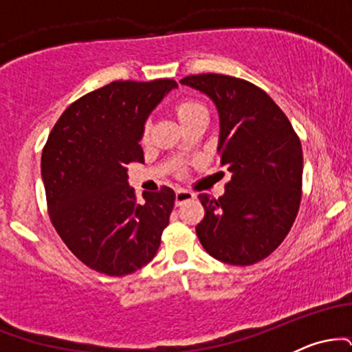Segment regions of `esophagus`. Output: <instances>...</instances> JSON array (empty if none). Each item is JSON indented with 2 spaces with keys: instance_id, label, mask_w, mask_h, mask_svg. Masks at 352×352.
Here are the masks:
<instances>
[{
  "instance_id": "34e87169",
  "label": "esophagus",
  "mask_w": 352,
  "mask_h": 352,
  "mask_svg": "<svg viewBox=\"0 0 352 352\" xmlns=\"http://www.w3.org/2000/svg\"><path fill=\"white\" fill-rule=\"evenodd\" d=\"M193 197H195V195H193L192 192H188V190H184V188L177 190V192H175V205H177V207H180L182 204L192 200Z\"/></svg>"
}]
</instances>
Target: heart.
Instances as JSON below:
<instances>
[{
    "label": "heart",
    "instance_id": "b5f03b06",
    "mask_svg": "<svg viewBox=\"0 0 352 352\" xmlns=\"http://www.w3.org/2000/svg\"><path fill=\"white\" fill-rule=\"evenodd\" d=\"M200 112H207V111H205V107L201 106L200 102H197V100H192V99L180 100V102H177L175 106V116L180 124H184L185 120H188L190 117H193L195 114H200ZM148 132H151V127H148L147 124L144 127V139H147Z\"/></svg>",
    "mask_w": 352,
    "mask_h": 352
}]
</instances>
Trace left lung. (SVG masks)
I'll return each instance as SVG.
<instances>
[{
	"label": "left lung",
	"instance_id": "8db88e82",
	"mask_svg": "<svg viewBox=\"0 0 352 352\" xmlns=\"http://www.w3.org/2000/svg\"><path fill=\"white\" fill-rule=\"evenodd\" d=\"M180 82L215 104L220 165L232 172L223 195H199L205 217L197 225V236L205 252L223 263H258L281 245L298 215L300 139L285 112L248 80L199 74Z\"/></svg>",
	"mask_w": 352,
	"mask_h": 352
}]
</instances>
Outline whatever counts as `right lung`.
<instances>
[{"mask_svg": "<svg viewBox=\"0 0 352 352\" xmlns=\"http://www.w3.org/2000/svg\"><path fill=\"white\" fill-rule=\"evenodd\" d=\"M177 87L172 79L114 80L72 102L41 157L47 210L67 248L96 272L125 276L155 256L175 193L137 201L125 165L144 162L145 120Z\"/></svg>", "mask_w": 352, "mask_h": 352, "instance_id": "right-lung-1", "label": "right lung"}]
</instances>
